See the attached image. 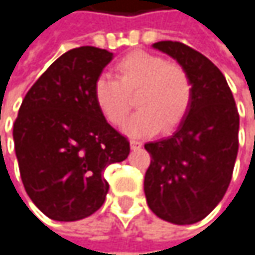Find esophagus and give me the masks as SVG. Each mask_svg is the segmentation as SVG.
Listing matches in <instances>:
<instances>
[{
	"mask_svg": "<svg viewBox=\"0 0 255 255\" xmlns=\"http://www.w3.org/2000/svg\"><path fill=\"white\" fill-rule=\"evenodd\" d=\"M130 146H131V149H139V148L142 146V142H139V140H131V142H130Z\"/></svg>",
	"mask_w": 255,
	"mask_h": 255,
	"instance_id": "1",
	"label": "esophagus"
}]
</instances>
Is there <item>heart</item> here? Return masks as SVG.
<instances>
[{
	"label": "heart",
	"mask_w": 255,
	"mask_h": 255,
	"mask_svg": "<svg viewBox=\"0 0 255 255\" xmlns=\"http://www.w3.org/2000/svg\"><path fill=\"white\" fill-rule=\"evenodd\" d=\"M116 80L101 75L94 83V100L103 116L121 127L133 107L139 110L125 125L130 136L169 131L189 112L193 84L187 71L146 51H133L115 65Z\"/></svg>",
	"instance_id": "heart-1"
}]
</instances>
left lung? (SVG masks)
I'll use <instances>...</instances> for the list:
<instances>
[{
    "mask_svg": "<svg viewBox=\"0 0 255 255\" xmlns=\"http://www.w3.org/2000/svg\"><path fill=\"white\" fill-rule=\"evenodd\" d=\"M152 48L187 71L193 97L174 134L145 145L151 165L143 190L154 215L189 225L204 219L228 189L239 149V113L225 77L201 52L172 40Z\"/></svg>",
    "mask_w": 255,
    "mask_h": 255,
    "instance_id": "left-lung-1",
    "label": "left lung"
}]
</instances>
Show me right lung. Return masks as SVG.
Returning <instances> with one entry per match:
<instances>
[{
  "instance_id": "add662e5",
  "label": "right lung",
  "mask_w": 255,
  "mask_h": 255,
  "mask_svg": "<svg viewBox=\"0 0 255 255\" xmlns=\"http://www.w3.org/2000/svg\"><path fill=\"white\" fill-rule=\"evenodd\" d=\"M113 52L74 48L54 62L27 92L13 125L25 192L48 218L72 222L95 213L109 192L103 177L130 154V143L106 121L94 83Z\"/></svg>"
}]
</instances>
